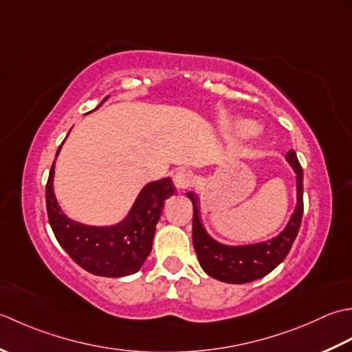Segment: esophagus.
Here are the masks:
<instances>
[{"mask_svg":"<svg viewBox=\"0 0 352 352\" xmlns=\"http://www.w3.org/2000/svg\"><path fill=\"white\" fill-rule=\"evenodd\" d=\"M173 184L177 190H186L196 184V176L192 171L181 168L173 176Z\"/></svg>","mask_w":352,"mask_h":352,"instance_id":"1","label":"esophagus"}]
</instances>
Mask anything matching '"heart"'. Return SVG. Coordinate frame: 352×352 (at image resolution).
<instances>
[{"label":"heart","instance_id":"heart-1","mask_svg":"<svg viewBox=\"0 0 352 352\" xmlns=\"http://www.w3.org/2000/svg\"><path fill=\"white\" fill-rule=\"evenodd\" d=\"M235 131L239 132H248L249 131V123L245 120H236L235 121ZM252 132H256V131H252Z\"/></svg>","mask_w":352,"mask_h":352}]
</instances>
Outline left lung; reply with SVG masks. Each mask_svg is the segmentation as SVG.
Returning a JSON list of instances; mask_svg holds the SVG:
<instances>
[{
    "mask_svg": "<svg viewBox=\"0 0 352 352\" xmlns=\"http://www.w3.org/2000/svg\"><path fill=\"white\" fill-rule=\"evenodd\" d=\"M285 160L296 173V208L284 231L267 241L245 246H228L211 239L200 221L195 192H186V197L192 202V245L200 266L210 276L229 284L252 283L270 274L290 252L304 212V173L295 150H289Z\"/></svg>",
    "mask_w": 352,
    "mask_h": 352,
    "instance_id": "obj_1",
    "label": "left lung"
}]
</instances>
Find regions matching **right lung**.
I'll return each instance as SVG.
<instances>
[{
	"label": "right lung",
	"mask_w": 352,
	"mask_h": 352,
	"mask_svg": "<svg viewBox=\"0 0 352 352\" xmlns=\"http://www.w3.org/2000/svg\"><path fill=\"white\" fill-rule=\"evenodd\" d=\"M53 179L54 162L45 186L47 212L50 226L63 250L92 275L120 278L136 274L152 252L156 223L161 219L164 204L175 195L171 179L164 177L147 184L127 216L113 226H89L68 219L56 200Z\"/></svg>",
	"instance_id": "right-lung-1"
}]
</instances>
